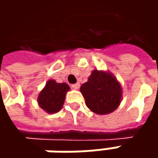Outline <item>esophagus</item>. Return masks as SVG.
I'll return each instance as SVG.
<instances>
[{
    "label": "esophagus",
    "mask_w": 158,
    "mask_h": 158,
    "mask_svg": "<svg viewBox=\"0 0 158 158\" xmlns=\"http://www.w3.org/2000/svg\"><path fill=\"white\" fill-rule=\"evenodd\" d=\"M71 87H72V89H79V87H80V83H76V84H73Z\"/></svg>",
    "instance_id": "obj_1"
}]
</instances>
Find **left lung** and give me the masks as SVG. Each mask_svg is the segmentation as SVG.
<instances>
[{"label":"left lung","mask_w":158,"mask_h":158,"mask_svg":"<svg viewBox=\"0 0 158 158\" xmlns=\"http://www.w3.org/2000/svg\"><path fill=\"white\" fill-rule=\"evenodd\" d=\"M80 91L91 112L106 115L114 112L122 99V87L110 71L94 69Z\"/></svg>","instance_id":"8db88e82"}]
</instances>
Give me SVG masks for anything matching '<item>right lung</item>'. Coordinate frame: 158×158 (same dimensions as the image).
Masks as SVG:
<instances>
[{
    "instance_id": "add662e5",
    "label": "right lung",
    "mask_w": 158,
    "mask_h": 158,
    "mask_svg": "<svg viewBox=\"0 0 158 158\" xmlns=\"http://www.w3.org/2000/svg\"><path fill=\"white\" fill-rule=\"evenodd\" d=\"M69 89L70 87L66 82L60 83L55 80H48L38 97L39 106L49 114L60 112Z\"/></svg>"
}]
</instances>
